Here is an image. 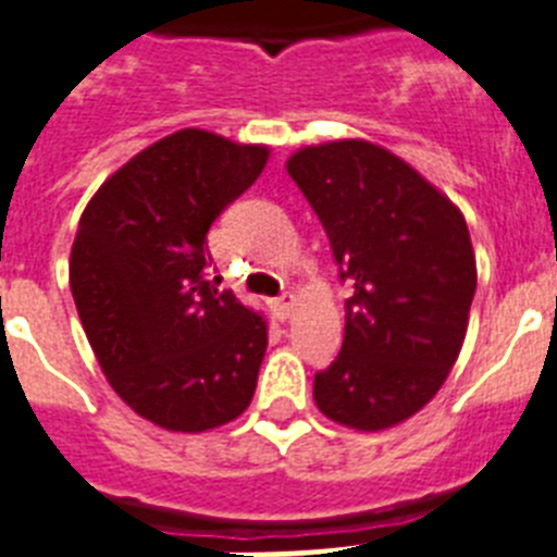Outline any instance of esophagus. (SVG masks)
I'll use <instances>...</instances> for the list:
<instances>
[{"label": "esophagus", "instance_id": "34e87169", "mask_svg": "<svg viewBox=\"0 0 557 557\" xmlns=\"http://www.w3.org/2000/svg\"><path fill=\"white\" fill-rule=\"evenodd\" d=\"M295 312V295L293 293H284L282 298H275V318L278 321H289Z\"/></svg>", "mask_w": 557, "mask_h": 557}]
</instances>
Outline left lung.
<instances>
[{
  "label": "left lung",
  "instance_id": "obj_1",
  "mask_svg": "<svg viewBox=\"0 0 557 557\" xmlns=\"http://www.w3.org/2000/svg\"><path fill=\"white\" fill-rule=\"evenodd\" d=\"M287 172L354 287L346 339L314 376V405L348 430H391L430 405L460 357L476 289L469 225L416 166L373 141L307 145Z\"/></svg>",
  "mask_w": 557,
  "mask_h": 557
}]
</instances>
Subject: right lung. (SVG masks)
Instances as JSON below:
<instances>
[{"label":"right lung","mask_w":557,"mask_h":557,"mask_svg":"<svg viewBox=\"0 0 557 557\" xmlns=\"http://www.w3.org/2000/svg\"><path fill=\"white\" fill-rule=\"evenodd\" d=\"M270 159L184 127L136 152L83 209L69 287L108 385L170 432H206L248 410L268 318L211 289L209 234Z\"/></svg>","instance_id":"obj_1"}]
</instances>
